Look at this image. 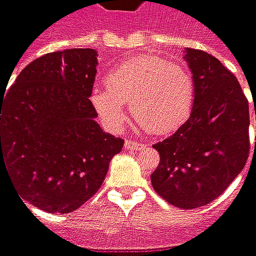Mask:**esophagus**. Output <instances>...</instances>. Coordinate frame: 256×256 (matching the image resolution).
<instances>
[{"label": "esophagus", "mask_w": 256, "mask_h": 256, "mask_svg": "<svg viewBox=\"0 0 256 256\" xmlns=\"http://www.w3.org/2000/svg\"><path fill=\"white\" fill-rule=\"evenodd\" d=\"M146 146L137 142V141H132V140H126L125 141V150H130V152H134V150H142Z\"/></svg>", "instance_id": "obj_1"}]
</instances>
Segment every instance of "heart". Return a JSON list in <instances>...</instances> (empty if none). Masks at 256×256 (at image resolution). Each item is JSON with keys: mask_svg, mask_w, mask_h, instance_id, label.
I'll return each mask as SVG.
<instances>
[{"mask_svg": "<svg viewBox=\"0 0 256 256\" xmlns=\"http://www.w3.org/2000/svg\"><path fill=\"white\" fill-rule=\"evenodd\" d=\"M106 87H94L90 102L103 124L116 131L126 118L125 104L150 134L168 136L191 115L195 84L184 64L156 55H138L114 66Z\"/></svg>", "mask_w": 256, "mask_h": 256, "instance_id": "obj_1", "label": "heart"}]
</instances>
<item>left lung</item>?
Wrapping results in <instances>:
<instances>
[{"instance_id":"8db88e82","label":"left lung","mask_w":256,"mask_h":256,"mask_svg":"<svg viewBox=\"0 0 256 256\" xmlns=\"http://www.w3.org/2000/svg\"><path fill=\"white\" fill-rule=\"evenodd\" d=\"M184 60L195 84L194 108L174 136L153 146L160 163L152 185L169 204L192 210L222 195L245 168L249 103L236 77L212 55L186 48Z\"/></svg>"}]
</instances>
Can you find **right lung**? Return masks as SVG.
<instances>
[{
    "instance_id": "right-lung-1",
    "label": "right lung",
    "mask_w": 256,
    "mask_h": 256,
    "mask_svg": "<svg viewBox=\"0 0 256 256\" xmlns=\"http://www.w3.org/2000/svg\"><path fill=\"white\" fill-rule=\"evenodd\" d=\"M96 65L90 48L46 54L0 94V170L48 212H72L88 201L124 146L96 122L88 99Z\"/></svg>"
}]
</instances>
